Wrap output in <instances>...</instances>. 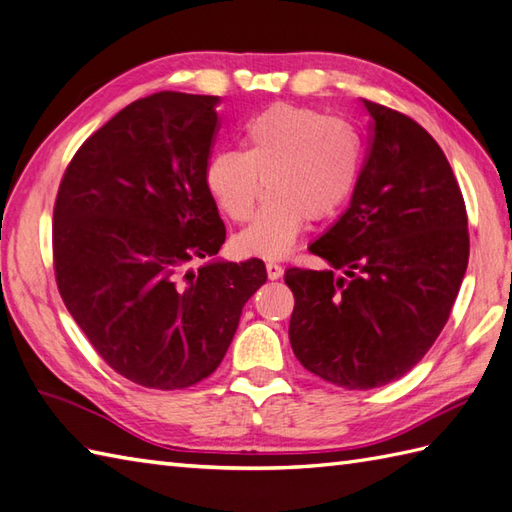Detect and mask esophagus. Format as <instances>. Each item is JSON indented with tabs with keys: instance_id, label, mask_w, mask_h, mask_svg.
<instances>
[{
	"instance_id": "34e87169",
	"label": "esophagus",
	"mask_w": 512,
	"mask_h": 512,
	"mask_svg": "<svg viewBox=\"0 0 512 512\" xmlns=\"http://www.w3.org/2000/svg\"><path fill=\"white\" fill-rule=\"evenodd\" d=\"M282 273H284V269L278 263H267V276H269V280L282 278Z\"/></svg>"
}]
</instances>
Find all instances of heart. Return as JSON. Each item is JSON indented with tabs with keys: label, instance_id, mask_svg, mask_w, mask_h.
I'll return each instance as SVG.
<instances>
[{
	"label": "heart",
	"instance_id": "b5f03b06",
	"mask_svg": "<svg viewBox=\"0 0 512 512\" xmlns=\"http://www.w3.org/2000/svg\"><path fill=\"white\" fill-rule=\"evenodd\" d=\"M360 156V136L347 121L278 104L247 123L243 152L223 149L208 160L206 186L223 215L245 221L265 180V202L234 245L247 256L282 258L308 219L326 221L350 199Z\"/></svg>",
	"mask_w": 512,
	"mask_h": 512
}]
</instances>
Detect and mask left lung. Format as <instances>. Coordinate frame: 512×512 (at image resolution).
Returning a JSON list of instances; mask_svg holds the SVG:
<instances>
[{
  "instance_id": "1",
  "label": "left lung",
  "mask_w": 512,
  "mask_h": 512,
  "mask_svg": "<svg viewBox=\"0 0 512 512\" xmlns=\"http://www.w3.org/2000/svg\"><path fill=\"white\" fill-rule=\"evenodd\" d=\"M363 104L371 143L350 208L308 247L332 269L284 273L297 360L350 391L389 384L426 356L469 260L465 199L439 143L402 112Z\"/></svg>"
}]
</instances>
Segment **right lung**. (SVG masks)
<instances>
[{
    "mask_svg": "<svg viewBox=\"0 0 512 512\" xmlns=\"http://www.w3.org/2000/svg\"><path fill=\"white\" fill-rule=\"evenodd\" d=\"M217 104L176 91L136 99L82 143L56 195L62 302L95 352L147 389L208 378L267 280L263 260L213 258L226 241L206 186Z\"/></svg>",
    "mask_w": 512,
    "mask_h": 512,
    "instance_id": "obj_1",
    "label": "right lung"
}]
</instances>
